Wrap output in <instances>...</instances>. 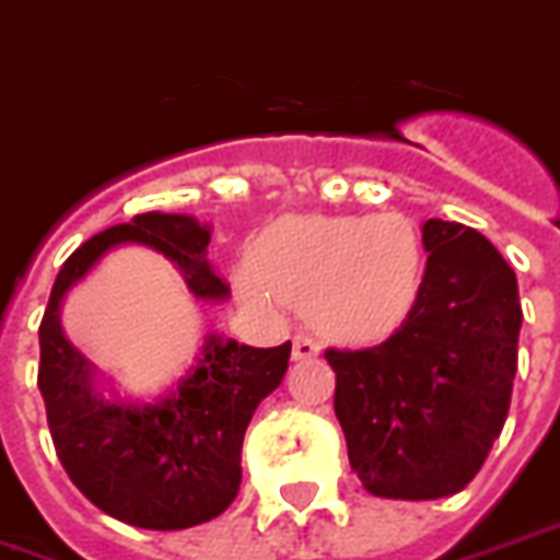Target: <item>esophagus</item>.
<instances>
[{"instance_id": "1", "label": "esophagus", "mask_w": 560, "mask_h": 560, "mask_svg": "<svg viewBox=\"0 0 560 560\" xmlns=\"http://www.w3.org/2000/svg\"><path fill=\"white\" fill-rule=\"evenodd\" d=\"M314 355H320V343L314 341L312 335H296V338H293V359L305 362V359H314Z\"/></svg>"}]
</instances>
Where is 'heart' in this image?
<instances>
[{
  "instance_id": "obj_1",
  "label": "heart",
  "mask_w": 560,
  "mask_h": 560,
  "mask_svg": "<svg viewBox=\"0 0 560 560\" xmlns=\"http://www.w3.org/2000/svg\"><path fill=\"white\" fill-rule=\"evenodd\" d=\"M255 276L240 288L305 305L326 332L380 338L407 320L424 281V240L404 213L288 217L252 252Z\"/></svg>"
}]
</instances>
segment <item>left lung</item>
<instances>
[{
  "label": "left lung",
  "mask_w": 560,
  "mask_h": 560,
  "mask_svg": "<svg viewBox=\"0 0 560 560\" xmlns=\"http://www.w3.org/2000/svg\"><path fill=\"white\" fill-rule=\"evenodd\" d=\"M421 231L428 267L400 329L376 347L326 350L347 457L380 499L463 490L504 428L516 376L511 264L475 228L428 219Z\"/></svg>",
  "instance_id": "obj_1"
}]
</instances>
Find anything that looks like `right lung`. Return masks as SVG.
Wrapping results in <instances>:
<instances>
[{
    "label": "right lung",
    "mask_w": 560,
    "mask_h": 560,
    "mask_svg": "<svg viewBox=\"0 0 560 560\" xmlns=\"http://www.w3.org/2000/svg\"><path fill=\"white\" fill-rule=\"evenodd\" d=\"M142 243L175 260L198 300H228L207 260L210 228L180 213H142L85 240L59 269L37 329V388L61 466L103 513L136 528L180 532L210 523L240 492V451L255 409L288 371L291 341L246 347L210 335L192 371L156 404L106 400L94 368L61 332V300L109 248Z\"/></svg>",
    "instance_id": "right-lung-1"
}]
</instances>
